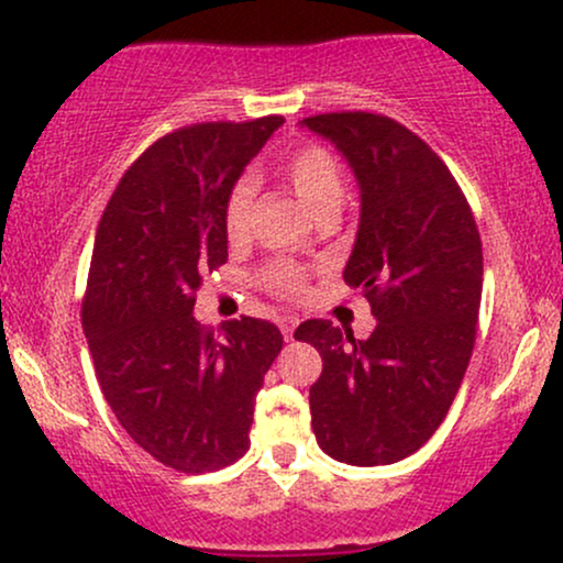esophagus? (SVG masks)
I'll list each match as a JSON object with an SVG mask.
<instances>
[{"mask_svg": "<svg viewBox=\"0 0 563 563\" xmlns=\"http://www.w3.org/2000/svg\"><path fill=\"white\" fill-rule=\"evenodd\" d=\"M296 327H298V319L296 317H280V332L286 334V340L294 338Z\"/></svg>", "mask_w": 563, "mask_h": 563, "instance_id": "obj_1", "label": "esophagus"}]
</instances>
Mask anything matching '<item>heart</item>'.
Masks as SVG:
<instances>
[{
    "instance_id": "b5f03b06",
    "label": "heart",
    "mask_w": 563,
    "mask_h": 563,
    "mask_svg": "<svg viewBox=\"0 0 563 563\" xmlns=\"http://www.w3.org/2000/svg\"><path fill=\"white\" fill-rule=\"evenodd\" d=\"M283 176L288 187L296 191V197L309 208L314 216L327 208H340L345 195L343 168L334 155L322 145H301L283 163ZM254 197H257V184L249 176L233 181L223 202V229L229 241H244L249 233V220H252ZM262 286L277 298L294 301L303 294L306 273L290 262H273L262 273Z\"/></svg>"
}]
</instances>
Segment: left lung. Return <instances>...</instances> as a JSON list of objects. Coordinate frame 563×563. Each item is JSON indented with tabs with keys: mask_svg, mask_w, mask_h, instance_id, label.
<instances>
[{
	"mask_svg": "<svg viewBox=\"0 0 563 563\" xmlns=\"http://www.w3.org/2000/svg\"><path fill=\"white\" fill-rule=\"evenodd\" d=\"M303 124L355 170L361 225L343 277L376 317L366 340L330 319L296 330L322 355L311 429L332 460L393 465L433 437L465 376L481 311V233L452 170L408 126L368 111Z\"/></svg>",
	"mask_w": 563,
	"mask_h": 563,
	"instance_id": "obj_1",
	"label": "left lung"
}]
</instances>
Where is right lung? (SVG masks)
<instances>
[{"label": "right lung", "instance_id": "add662e5", "mask_svg": "<svg viewBox=\"0 0 563 563\" xmlns=\"http://www.w3.org/2000/svg\"><path fill=\"white\" fill-rule=\"evenodd\" d=\"M283 117L205 122L155 140L98 223L82 330L124 431L161 465L210 473L249 450L254 397L283 347L267 319L216 334L191 314L202 275L229 260L223 202Z\"/></svg>", "mask_w": 563, "mask_h": 563}]
</instances>
